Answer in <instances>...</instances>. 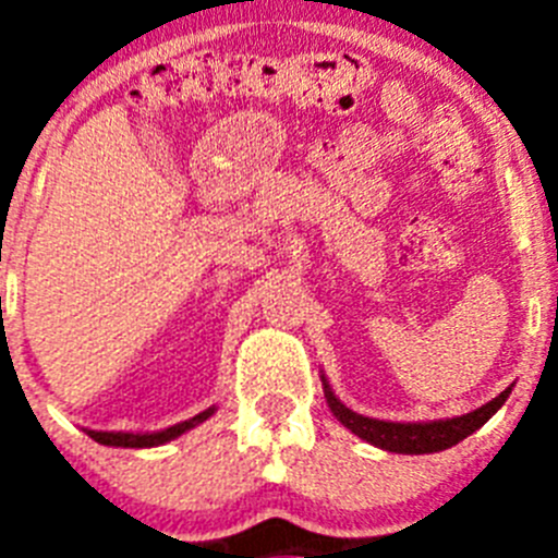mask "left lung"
<instances>
[{"instance_id":"left-lung-1","label":"left lung","mask_w":558,"mask_h":558,"mask_svg":"<svg viewBox=\"0 0 558 558\" xmlns=\"http://www.w3.org/2000/svg\"><path fill=\"white\" fill-rule=\"evenodd\" d=\"M322 386L324 397H327V405L332 411V416L338 418L340 425L352 430L354 436L368 441V445L379 447L386 452H399V456H427V452H441L450 450L452 445L463 441L466 436H472L475 430H481L509 399L511 388L497 393L492 402L481 405L477 411L463 413V416L452 418H433V422H388V418H372L363 416V413L352 411L335 397L329 379L322 372Z\"/></svg>"}]
</instances>
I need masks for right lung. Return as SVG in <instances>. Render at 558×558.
<instances>
[{"label":"right lung","mask_w":558,"mask_h":558,"mask_svg":"<svg viewBox=\"0 0 558 558\" xmlns=\"http://www.w3.org/2000/svg\"><path fill=\"white\" fill-rule=\"evenodd\" d=\"M218 411V408L211 405L206 411H201L198 416L186 418V422H179V425L165 427V430H153V433H125V430H86L88 438H95L97 445H106V447H128V450H142V447H159L172 441V438L184 436L186 430L192 427H198L201 422L211 416V413Z\"/></svg>","instance_id":"add662e5"}]
</instances>
